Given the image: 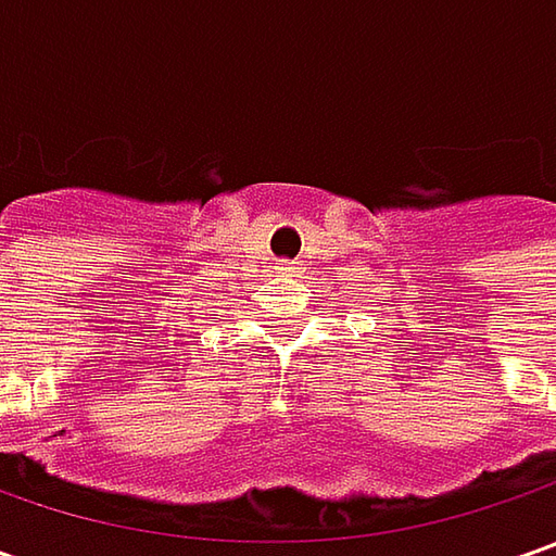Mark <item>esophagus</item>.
<instances>
[{"label": "esophagus", "mask_w": 556, "mask_h": 556, "mask_svg": "<svg viewBox=\"0 0 556 556\" xmlns=\"http://www.w3.org/2000/svg\"><path fill=\"white\" fill-rule=\"evenodd\" d=\"M278 271H281V275H296L300 266H296V263H288V260H281V263H278Z\"/></svg>", "instance_id": "1"}]
</instances>
